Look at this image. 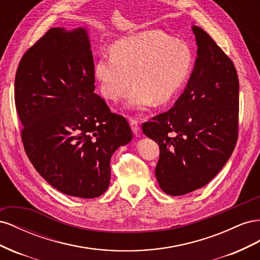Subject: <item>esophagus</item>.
<instances>
[{"mask_svg": "<svg viewBox=\"0 0 260 260\" xmlns=\"http://www.w3.org/2000/svg\"><path fill=\"white\" fill-rule=\"evenodd\" d=\"M130 125H131V129H132V132L135 133L136 136H139L140 135V122L138 119H131L130 120Z\"/></svg>", "mask_w": 260, "mask_h": 260, "instance_id": "obj_1", "label": "esophagus"}]
</instances>
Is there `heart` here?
<instances>
[{
	"instance_id": "obj_1",
	"label": "heart",
	"mask_w": 260,
	"mask_h": 260,
	"mask_svg": "<svg viewBox=\"0 0 260 260\" xmlns=\"http://www.w3.org/2000/svg\"><path fill=\"white\" fill-rule=\"evenodd\" d=\"M193 67L188 46L157 30L144 31L117 41L113 50L100 53L94 68L100 92L116 102L130 85V107L144 109L168 102L186 81Z\"/></svg>"
}]
</instances>
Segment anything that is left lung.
I'll use <instances>...</instances> for the list:
<instances>
[{
    "mask_svg": "<svg viewBox=\"0 0 260 260\" xmlns=\"http://www.w3.org/2000/svg\"><path fill=\"white\" fill-rule=\"evenodd\" d=\"M198 57L184 92L168 112L144 122L159 145L161 190L180 196L206 185L230 158L239 135V78L230 57L193 26Z\"/></svg>",
    "mask_w": 260,
    "mask_h": 260,
    "instance_id": "8db88e82",
    "label": "left lung"
}]
</instances>
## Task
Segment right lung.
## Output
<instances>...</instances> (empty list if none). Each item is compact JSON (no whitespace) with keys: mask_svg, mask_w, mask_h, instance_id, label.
<instances>
[{"mask_svg":"<svg viewBox=\"0 0 260 260\" xmlns=\"http://www.w3.org/2000/svg\"><path fill=\"white\" fill-rule=\"evenodd\" d=\"M84 28H52L23 54L15 77V104L29 160L59 192L82 199L103 194L111 158L132 140L124 117L95 90Z\"/></svg>","mask_w":260,"mask_h":260,"instance_id":"1","label":"right lung"}]
</instances>
